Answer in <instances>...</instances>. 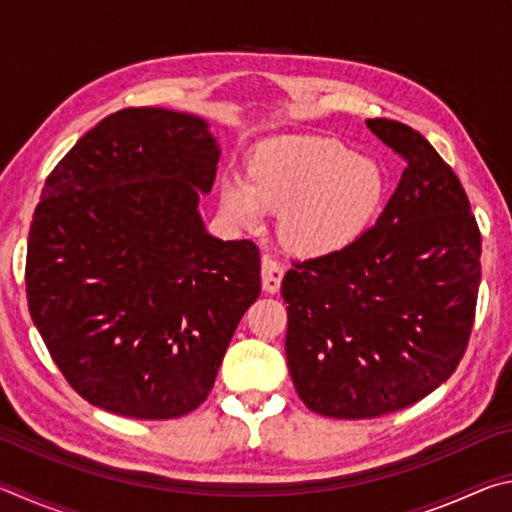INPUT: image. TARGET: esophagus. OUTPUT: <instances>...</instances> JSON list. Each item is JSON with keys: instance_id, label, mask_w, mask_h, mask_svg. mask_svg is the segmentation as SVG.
I'll list each match as a JSON object with an SVG mask.
<instances>
[{"instance_id": "34e87169", "label": "esophagus", "mask_w": 512, "mask_h": 512, "mask_svg": "<svg viewBox=\"0 0 512 512\" xmlns=\"http://www.w3.org/2000/svg\"><path fill=\"white\" fill-rule=\"evenodd\" d=\"M282 277H284L282 264L277 262L275 257L264 255V257H262V287H264V291L275 293L277 289H280Z\"/></svg>"}]
</instances>
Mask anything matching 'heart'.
I'll list each match as a JSON object with an SVG mask.
<instances>
[{
  "label": "heart",
  "mask_w": 512,
  "mask_h": 512,
  "mask_svg": "<svg viewBox=\"0 0 512 512\" xmlns=\"http://www.w3.org/2000/svg\"><path fill=\"white\" fill-rule=\"evenodd\" d=\"M381 196V173L341 142L287 137L264 146L248 167V185L223 183V207L235 223L257 228L263 207L282 210L280 230L300 253L341 248L361 232Z\"/></svg>",
  "instance_id": "obj_1"
}]
</instances>
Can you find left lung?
<instances>
[{"label":"left lung","mask_w":512,"mask_h":512,"mask_svg":"<svg viewBox=\"0 0 512 512\" xmlns=\"http://www.w3.org/2000/svg\"><path fill=\"white\" fill-rule=\"evenodd\" d=\"M366 124L406 162L400 185L375 225L282 280L293 386L339 420L406 409L452 377L481 284V232L452 167L402 121Z\"/></svg>","instance_id":"1"}]
</instances>
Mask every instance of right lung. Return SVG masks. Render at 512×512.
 <instances>
[{
    "label": "right lung",
    "mask_w": 512,
    "mask_h": 512,
    "mask_svg": "<svg viewBox=\"0 0 512 512\" xmlns=\"http://www.w3.org/2000/svg\"><path fill=\"white\" fill-rule=\"evenodd\" d=\"M219 155L203 119L124 108L42 187L29 311L67 384L103 411L171 420L201 406L262 291L259 248L212 237L198 214Z\"/></svg>",
    "instance_id": "add662e5"
}]
</instances>
